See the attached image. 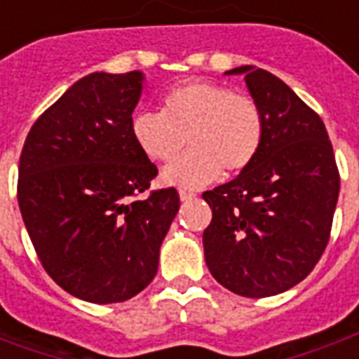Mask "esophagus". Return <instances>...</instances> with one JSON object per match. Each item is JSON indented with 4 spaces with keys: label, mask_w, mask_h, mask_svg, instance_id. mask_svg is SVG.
Segmentation results:
<instances>
[{
    "label": "esophagus",
    "mask_w": 359,
    "mask_h": 359,
    "mask_svg": "<svg viewBox=\"0 0 359 359\" xmlns=\"http://www.w3.org/2000/svg\"><path fill=\"white\" fill-rule=\"evenodd\" d=\"M179 196H180V200H182V202H188V200H192L196 194H194V192H190V190H180Z\"/></svg>",
    "instance_id": "esophagus-1"
}]
</instances>
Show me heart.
Instances as JSON below:
<instances>
[{"label": "heart", "instance_id": "1", "mask_svg": "<svg viewBox=\"0 0 359 359\" xmlns=\"http://www.w3.org/2000/svg\"><path fill=\"white\" fill-rule=\"evenodd\" d=\"M134 144L154 163H169L188 140L190 151L163 171V180L200 188L246 171L265 140V115L256 97L234 94L225 84L190 81L169 90L161 113L142 111L133 118Z\"/></svg>", "mask_w": 359, "mask_h": 359}]
</instances>
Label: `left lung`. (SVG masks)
Here are the masks:
<instances>
[{
	"label": "left lung",
	"instance_id": "8db88e82",
	"mask_svg": "<svg viewBox=\"0 0 359 359\" xmlns=\"http://www.w3.org/2000/svg\"><path fill=\"white\" fill-rule=\"evenodd\" d=\"M226 74H244L265 140L252 167L202 194L213 213L203 252L217 283L265 298L298 285L323 256L340 175L323 121L285 82L250 65Z\"/></svg>",
	"mask_w": 359,
	"mask_h": 359
}]
</instances>
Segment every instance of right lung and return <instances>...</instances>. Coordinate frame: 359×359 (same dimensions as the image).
Listing matches in <instances>:
<instances>
[{
    "label": "right lung",
    "instance_id": "right-lung-1",
    "mask_svg": "<svg viewBox=\"0 0 359 359\" xmlns=\"http://www.w3.org/2000/svg\"><path fill=\"white\" fill-rule=\"evenodd\" d=\"M142 73H92L38 117L19 159L17 198L42 267L92 304L125 302L154 280L180 208L150 190L157 167L134 144Z\"/></svg>",
    "mask_w": 359,
    "mask_h": 359
}]
</instances>
